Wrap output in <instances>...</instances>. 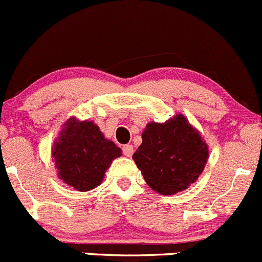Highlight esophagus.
<instances>
[{
	"label": "esophagus",
	"instance_id": "esophagus-1",
	"mask_svg": "<svg viewBox=\"0 0 262 262\" xmlns=\"http://www.w3.org/2000/svg\"><path fill=\"white\" fill-rule=\"evenodd\" d=\"M122 154L126 156V157H131L132 154H134V146L132 145H125L122 147Z\"/></svg>",
	"mask_w": 262,
	"mask_h": 262
}]
</instances>
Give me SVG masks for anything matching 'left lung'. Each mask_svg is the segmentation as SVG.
<instances>
[{"instance_id":"obj_1","label":"left lung","mask_w":262,"mask_h":262,"mask_svg":"<svg viewBox=\"0 0 262 262\" xmlns=\"http://www.w3.org/2000/svg\"><path fill=\"white\" fill-rule=\"evenodd\" d=\"M132 158L152 189L172 195L198 179L207 163L208 146L186 117L177 115L164 123H148Z\"/></svg>"}]
</instances>
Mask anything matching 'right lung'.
I'll return each mask as SVG.
<instances>
[{"mask_svg":"<svg viewBox=\"0 0 262 262\" xmlns=\"http://www.w3.org/2000/svg\"><path fill=\"white\" fill-rule=\"evenodd\" d=\"M58 174L78 190L98 187L121 148L104 137L92 121L68 120L52 151Z\"/></svg>","mask_w":262,"mask_h":262,"instance_id":"right-lung-1","label":"right lung"}]
</instances>
